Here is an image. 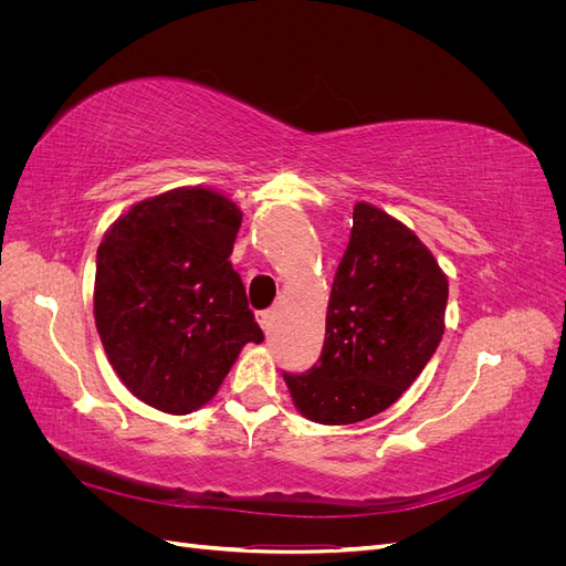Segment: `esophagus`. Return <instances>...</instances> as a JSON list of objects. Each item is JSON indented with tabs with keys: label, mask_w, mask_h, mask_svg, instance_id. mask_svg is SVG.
<instances>
[{
	"label": "esophagus",
	"mask_w": 566,
	"mask_h": 566,
	"mask_svg": "<svg viewBox=\"0 0 566 566\" xmlns=\"http://www.w3.org/2000/svg\"><path fill=\"white\" fill-rule=\"evenodd\" d=\"M256 323L262 325V331L264 333H269L271 331V325H273V312H256Z\"/></svg>",
	"instance_id": "1"
}]
</instances>
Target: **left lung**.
<instances>
[{"label":"left lung","mask_w":566,"mask_h":566,"mask_svg":"<svg viewBox=\"0 0 566 566\" xmlns=\"http://www.w3.org/2000/svg\"><path fill=\"white\" fill-rule=\"evenodd\" d=\"M447 302V273L420 238L375 205L356 202L318 364L283 375L295 408L321 424L382 413L437 352Z\"/></svg>","instance_id":"1"}]
</instances>
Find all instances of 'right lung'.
<instances>
[{
	"label": "right lung",
	"instance_id": "right-lung-1",
	"mask_svg": "<svg viewBox=\"0 0 566 566\" xmlns=\"http://www.w3.org/2000/svg\"><path fill=\"white\" fill-rule=\"evenodd\" d=\"M241 219L224 193L181 186L132 205L98 245V337L123 385L163 413L202 408L264 339L229 262Z\"/></svg>",
	"mask_w": 566,
	"mask_h": 566
}]
</instances>
